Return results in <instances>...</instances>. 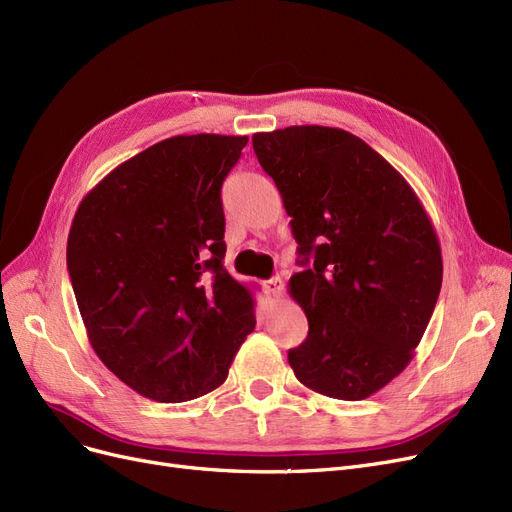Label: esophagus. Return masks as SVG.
Returning <instances> with one entry per match:
<instances>
[{"mask_svg": "<svg viewBox=\"0 0 512 512\" xmlns=\"http://www.w3.org/2000/svg\"><path fill=\"white\" fill-rule=\"evenodd\" d=\"M282 289H285V282H282L278 276L263 282V291H266V293H268V297H272V299H280Z\"/></svg>", "mask_w": 512, "mask_h": 512, "instance_id": "1", "label": "esophagus"}]
</instances>
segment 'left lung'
Here are the masks:
<instances>
[{
    "label": "left lung",
    "instance_id": "obj_1",
    "mask_svg": "<svg viewBox=\"0 0 512 512\" xmlns=\"http://www.w3.org/2000/svg\"><path fill=\"white\" fill-rule=\"evenodd\" d=\"M253 149L306 266L289 293L310 331L289 350V365L318 394L363 401L411 363L437 306L443 257L434 225L399 170L348 130L255 132Z\"/></svg>",
    "mask_w": 512,
    "mask_h": 512
}]
</instances>
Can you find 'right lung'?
I'll return each mask as SVG.
<instances>
[{
    "instance_id": "obj_1",
    "label": "right lung",
    "mask_w": 512,
    "mask_h": 512,
    "mask_svg": "<svg viewBox=\"0 0 512 512\" xmlns=\"http://www.w3.org/2000/svg\"><path fill=\"white\" fill-rule=\"evenodd\" d=\"M249 137L179 135L94 185L75 211L67 268L103 365L158 403L219 388L255 329V299L223 268L221 185Z\"/></svg>"
}]
</instances>
